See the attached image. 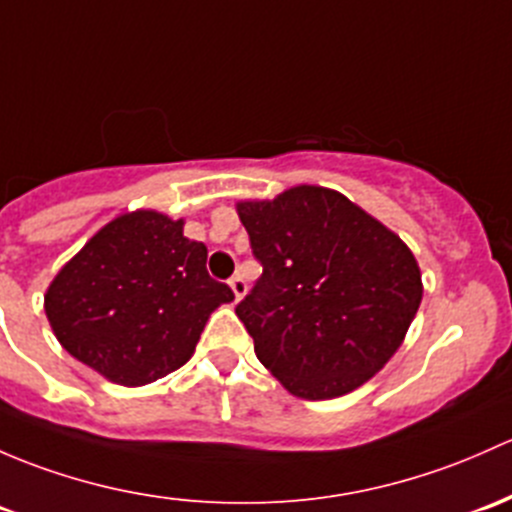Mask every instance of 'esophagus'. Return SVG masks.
<instances>
[{"mask_svg": "<svg viewBox=\"0 0 512 512\" xmlns=\"http://www.w3.org/2000/svg\"><path fill=\"white\" fill-rule=\"evenodd\" d=\"M230 289H233V294H235V299H242L245 297V292H247V284H245V279L240 277V274H235V277H230Z\"/></svg>", "mask_w": 512, "mask_h": 512, "instance_id": "obj_1", "label": "esophagus"}]
</instances>
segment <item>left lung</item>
Returning <instances> with one entry per match:
<instances>
[{"mask_svg":"<svg viewBox=\"0 0 512 512\" xmlns=\"http://www.w3.org/2000/svg\"><path fill=\"white\" fill-rule=\"evenodd\" d=\"M260 279L235 306L260 363L292 395H346L392 358L422 274L392 230L321 186L238 203Z\"/></svg>","mask_w":512,"mask_h":512,"instance_id":"1","label":"left lung"}]
</instances>
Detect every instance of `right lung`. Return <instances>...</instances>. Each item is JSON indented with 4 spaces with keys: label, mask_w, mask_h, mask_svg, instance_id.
<instances>
[{
    "label": "right lung",
    "mask_w": 512,
    "mask_h": 512,
    "mask_svg": "<svg viewBox=\"0 0 512 512\" xmlns=\"http://www.w3.org/2000/svg\"><path fill=\"white\" fill-rule=\"evenodd\" d=\"M206 257L203 242L184 238V220L120 215L48 287L53 333L112 383H154L191 358L215 306L235 299L208 274Z\"/></svg>",
    "instance_id": "1"
}]
</instances>
